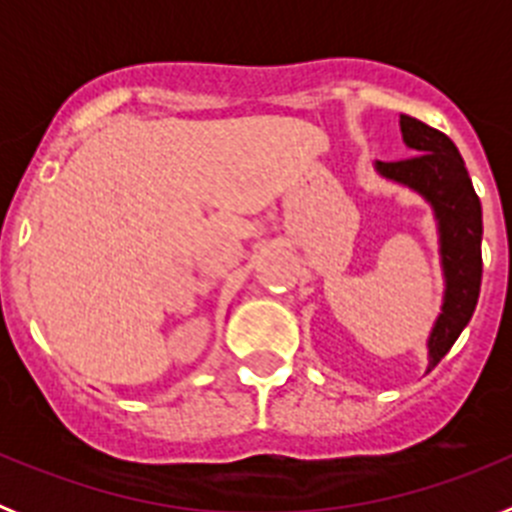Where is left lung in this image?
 <instances>
[{
	"instance_id": "left-lung-1",
	"label": "left lung",
	"mask_w": 512,
	"mask_h": 512,
	"mask_svg": "<svg viewBox=\"0 0 512 512\" xmlns=\"http://www.w3.org/2000/svg\"><path fill=\"white\" fill-rule=\"evenodd\" d=\"M402 140L415 156L377 161L384 179L405 184L431 202L438 223L443 289L441 315L428 338V372L449 354L472 320L482 284V205L454 140L410 115H400Z\"/></svg>"
}]
</instances>
